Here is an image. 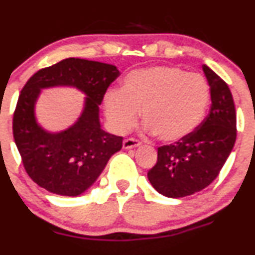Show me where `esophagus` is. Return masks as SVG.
I'll list each match as a JSON object with an SVG mask.
<instances>
[{
	"instance_id": "obj_1",
	"label": "esophagus",
	"mask_w": 255,
	"mask_h": 255,
	"mask_svg": "<svg viewBox=\"0 0 255 255\" xmlns=\"http://www.w3.org/2000/svg\"><path fill=\"white\" fill-rule=\"evenodd\" d=\"M139 145L140 142L138 139H134V138H127V139L123 140V148L125 149H132Z\"/></svg>"
}]
</instances>
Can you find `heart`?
<instances>
[{"label":"heart","mask_w":255,"mask_h":255,"mask_svg":"<svg viewBox=\"0 0 255 255\" xmlns=\"http://www.w3.org/2000/svg\"><path fill=\"white\" fill-rule=\"evenodd\" d=\"M208 102L210 86L204 76L166 65L133 71L122 90H109L104 100L113 129L128 132L142 110L145 130L164 142H176L194 132Z\"/></svg>","instance_id":"1"}]
</instances>
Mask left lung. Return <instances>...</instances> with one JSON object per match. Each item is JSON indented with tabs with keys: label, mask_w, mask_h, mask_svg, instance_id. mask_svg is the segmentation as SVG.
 Masks as SVG:
<instances>
[{
	"label": "left lung",
	"mask_w": 255,
	"mask_h": 255,
	"mask_svg": "<svg viewBox=\"0 0 255 255\" xmlns=\"http://www.w3.org/2000/svg\"><path fill=\"white\" fill-rule=\"evenodd\" d=\"M211 91L207 117L187 137L158 148V160L148 179L166 197L189 196L207 187L220 174L235 146L237 117L228 85L202 65Z\"/></svg>",
	"instance_id": "1"
}]
</instances>
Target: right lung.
<instances>
[{"label":"right lung","mask_w":255,"mask_h":255,"mask_svg":"<svg viewBox=\"0 0 255 255\" xmlns=\"http://www.w3.org/2000/svg\"><path fill=\"white\" fill-rule=\"evenodd\" d=\"M118 76L120 71L111 64L68 58L28 80L13 113V138L23 166L35 184L53 194L78 196L121 150L123 138L105 132L99 118V105ZM53 86H74L87 95L78 122L59 133L43 130L34 116L40 89Z\"/></svg>","instance_id":"obj_1"}]
</instances>
